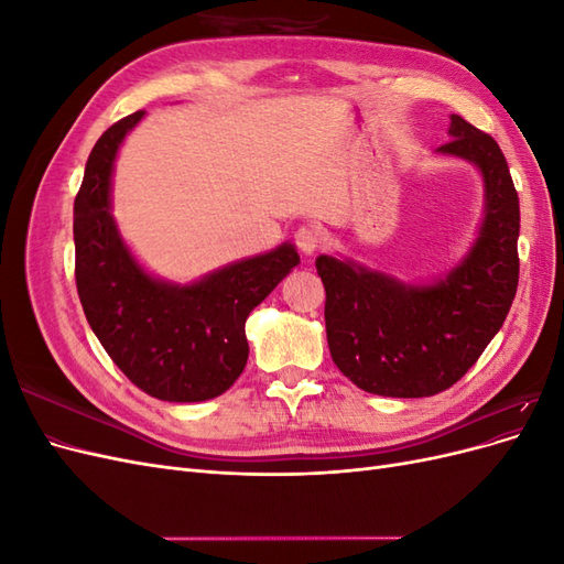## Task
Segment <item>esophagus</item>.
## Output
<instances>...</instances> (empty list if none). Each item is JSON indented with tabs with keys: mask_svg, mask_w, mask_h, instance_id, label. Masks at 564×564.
<instances>
[{
	"mask_svg": "<svg viewBox=\"0 0 564 564\" xmlns=\"http://www.w3.org/2000/svg\"><path fill=\"white\" fill-rule=\"evenodd\" d=\"M294 240H296L299 251L305 253V256H313L319 249V232L315 228H311V226L299 228L296 235H294Z\"/></svg>",
	"mask_w": 564,
	"mask_h": 564,
	"instance_id": "obj_1",
	"label": "esophagus"
}]
</instances>
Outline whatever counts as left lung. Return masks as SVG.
Returning a JSON list of instances; mask_svg holds the SVG:
<instances>
[{
  "label": "left lung",
  "mask_w": 564,
  "mask_h": 564,
  "mask_svg": "<svg viewBox=\"0 0 564 564\" xmlns=\"http://www.w3.org/2000/svg\"><path fill=\"white\" fill-rule=\"evenodd\" d=\"M440 155L473 162L485 218L470 251L433 284H404L334 256H317L334 365L357 388L386 398H431L477 362L518 292L520 202L499 143L452 115Z\"/></svg>",
  "instance_id": "8db88e82"
}]
</instances>
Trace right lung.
<instances>
[{
    "label": "right lung",
    "mask_w": 564,
    "mask_h": 564,
    "mask_svg": "<svg viewBox=\"0 0 564 564\" xmlns=\"http://www.w3.org/2000/svg\"><path fill=\"white\" fill-rule=\"evenodd\" d=\"M143 115L112 124L84 169L73 224L77 294L100 346L133 386L164 402H204L245 371V322L299 265V253L284 242L191 284L148 275L110 214L117 150Z\"/></svg>",
    "instance_id": "add662e5"
}]
</instances>
